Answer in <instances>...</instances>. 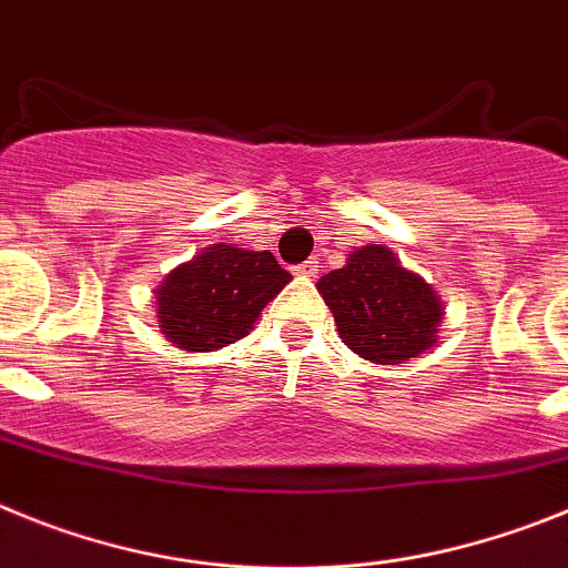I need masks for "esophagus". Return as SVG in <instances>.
Wrapping results in <instances>:
<instances>
[{
    "label": "esophagus",
    "instance_id": "obj_1",
    "mask_svg": "<svg viewBox=\"0 0 568 568\" xmlns=\"http://www.w3.org/2000/svg\"><path fill=\"white\" fill-rule=\"evenodd\" d=\"M320 268H323V265H320V260H317V256H312V260H305V263L297 265L294 271H297L300 277H317Z\"/></svg>",
    "mask_w": 568,
    "mask_h": 568
}]
</instances>
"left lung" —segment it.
Listing matches in <instances>:
<instances>
[{
    "label": "left lung",
    "instance_id": "1",
    "mask_svg": "<svg viewBox=\"0 0 568 568\" xmlns=\"http://www.w3.org/2000/svg\"><path fill=\"white\" fill-rule=\"evenodd\" d=\"M317 291L332 308L343 343L379 366L417 357L437 339L440 297L426 280L403 268L386 245L352 251L343 268L320 280Z\"/></svg>",
    "mask_w": 568,
    "mask_h": 568
}]
</instances>
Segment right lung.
<instances>
[{
	"instance_id": "obj_1",
	"label": "right lung",
	"mask_w": 568,
	"mask_h": 568,
	"mask_svg": "<svg viewBox=\"0 0 568 568\" xmlns=\"http://www.w3.org/2000/svg\"><path fill=\"white\" fill-rule=\"evenodd\" d=\"M291 274L271 251L216 243L156 288L160 332L182 352H214L243 339Z\"/></svg>"
}]
</instances>
